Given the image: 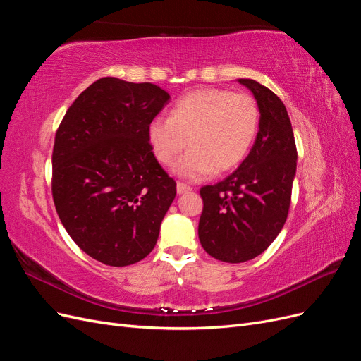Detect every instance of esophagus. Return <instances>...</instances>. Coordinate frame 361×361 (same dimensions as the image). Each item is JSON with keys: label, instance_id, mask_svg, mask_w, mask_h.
<instances>
[{"label": "esophagus", "instance_id": "esophagus-1", "mask_svg": "<svg viewBox=\"0 0 361 361\" xmlns=\"http://www.w3.org/2000/svg\"><path fill=\"white\" fill-rule=\"evenodd\" d=\"M192 188L190 187V185H187V183H183V182H178V185H176V191H178V194H185V192H190Z\"/></svg>", "mask_w": 361, "mask_h": 361}]
</instances>
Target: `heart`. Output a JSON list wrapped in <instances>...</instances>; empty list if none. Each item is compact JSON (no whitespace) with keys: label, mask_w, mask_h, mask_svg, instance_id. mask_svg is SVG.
<instances>
[{"label":"heart","mask_w":361,"mask_h":361,"mask_svg":"<svg viewBox=\"0 0 361 361\" xmlns=\"http://www.w3.org/2000/svg\"><path fill=\"white\" fill-rule=\"evenodd\" d=\"M256 99L247 93L200 89L173 105L169 118L157 117L147 129L149 145L162 166H170L190 146L174 171L190 180L226 173L241 164L259 130Z\"/></svg>","instance_id":"heart-1"}]
</instances>
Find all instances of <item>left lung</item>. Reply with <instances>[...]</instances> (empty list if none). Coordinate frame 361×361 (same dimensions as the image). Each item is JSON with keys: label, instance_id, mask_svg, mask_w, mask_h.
<instances>
[{"label": "left lung", "instance_id": "obj_1", "mask_svg": "<svg viewBox=\"0 0 361 361\" xmlns=\"http://www.w3.org/2000/svg\"><path fill=\"white\" fill-rule=\"evenodd\" d=\"M238 81L257 101L256 141L231 176L200 190V244L227 264L255 259L277 238L286 223L297 171V146L285 104L255 80Z\"/></svg>", "mask_w": 361, "mask_h": 361}]
</instances>
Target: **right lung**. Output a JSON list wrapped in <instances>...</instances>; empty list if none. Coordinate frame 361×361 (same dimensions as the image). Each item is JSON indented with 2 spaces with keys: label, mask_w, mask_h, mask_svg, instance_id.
<instances>
[{
  "label": "right lung",
  "mask_w": 361,
  "mask_h": 361,
  "mask_svg": "<svg viewBox=\"0 0 361 361\" xmlns=\"http://www.w3.org/2000/svg\"><path fill=\"white\" fill-rule=\"evenodd\" d=\"M169 99L155 84L106 76L76 97L57 129L54 204L73 243L105 265L145 259L176 195L147 138Z\"/></svg>",
  "instance_id": "right-lung-1"
}]
</instances>
